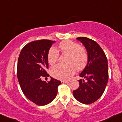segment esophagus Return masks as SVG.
<instances>
[{
    "mask_svg": "<svg viewBox=\"0 0 122 122\" xmlns=\"http://www.w3.org/2000/svg\"><path fill=\"white\" fill-rule=\"evenodd\" d=\"M68 81H61V83H68Z\"/></svg>",
    "mask_w": 122,
    "mask_h": 122,
    "instance_id": "obj_1",
    "label": "esophagus"
}]
</instances>
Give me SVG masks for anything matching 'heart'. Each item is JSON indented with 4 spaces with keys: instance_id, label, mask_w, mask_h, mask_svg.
Listing matches in <instances>:
<instances>
[{
    "instance_id": "1",
    "label": "heart",
    "mask_w": 122,
    "mask_h": 122,
    "mask_svg": "<svg viewBox=\"0 0 122 122\" xmlns=\"http://www.w3.org/2000/svg\"><path fill=\"white\" fill-rule=\"evenodd\" d=\"M59 47L62 53L69 54L67 65L57 64L50 69V73L53 77L61 80L66 79L74 73L76 69H83L88 62V55L86 50L80 47L77 43L70 40H65L59 44ZM59 57V52L55 47H51L47 54L48 62L53 65L57 62Z\"/></svg>"
}]
</instances>
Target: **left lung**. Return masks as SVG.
Listing matches in <instances>:
<instances>
[{
	"label": "left lung",
	"mask_w": 122,
	"mask_h": 122,
	"mask_svg": "<svg viewBox=\"0 0 122 122\" xmlns=\"http://www.w3.org/2000/svg\"><path fill=\"white\" fill-rule=\"evenodd\" d=\"M87 52L88 62L79 76V87L73 92L80 102L90 104L98 100L105 91L108 81V61L104 51L96 41L86 37H77Z\"/></svg>",
	"instance_id": "left-lung-1"
}]
</instances>
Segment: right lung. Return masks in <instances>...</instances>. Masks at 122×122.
Masks as SVG:
<instances>
[{"label":"right lung","instance_id":"obj_1","mask_svg":"<svg viewBox=\"0 0 122 122\" xmlns=\"http://www.w3.org/2000/svg\"><path fill=\"white\" fill-rule=\"evenodd\" d=\"M55 41L39 40L29 43L22 48L18 57L17 77L26 97L39 106L49 104L56 98L61 81L53 77L46 82L41 77L48 76V52Z\"/></svg>","mask_w":122,"mask_h":122}]
</instances>
